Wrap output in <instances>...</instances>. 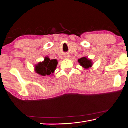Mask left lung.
I'll return each mask as SVG.
<instances>
[{"instance_id": "8db88e82", "label": "left lung", "mask_w": 128, "mask_h": 128, "mask_svg": "<svg viewBox=\"0 0 128 128\" xmlns=\"http://www.w3.org/2000/svg\"><path fill=\"white\" fill-rule=\"evenodd\" d=\"M78 62L80 65L86 68H90L92 65V63L91 60L87 59L86 57H82L78 60Z\"/></svg>"}]
</instances>
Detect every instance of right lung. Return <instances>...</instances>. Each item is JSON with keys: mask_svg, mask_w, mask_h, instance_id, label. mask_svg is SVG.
Masks as SVG:
<instances>
[{"mask_svg": "<svg viewBox=\"0 0 128 128\" xmlns=\"http://www.w3.org/2000/svg\"><path fill=\"white\" fill-rule=\"evenodd\" d=\"M58 62L56 60H51L48 57H46L44 62H40L36 66L35 70L39 74L46 76L54 73L56 69Z\"/></svg>", "mask_w": 128, "mask_h": 128, "instance_id": "right-lung-1", "label": "right lung"}]
</instances>
